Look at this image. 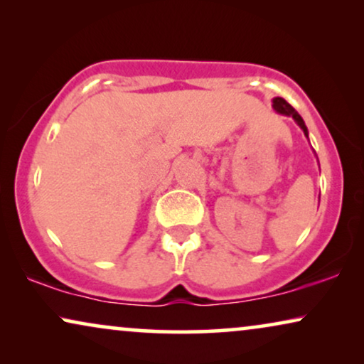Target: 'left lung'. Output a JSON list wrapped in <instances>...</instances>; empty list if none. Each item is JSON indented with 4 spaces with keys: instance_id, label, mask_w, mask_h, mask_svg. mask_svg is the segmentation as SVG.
<instances>
[{
    "instance_id": "1",
    "label": "left lung",
    "mask_w": 364,
    "mask_h": 364,
    "mask_svg": "<svg viewBox=\"0 0 364 364\" xmlns=\"http://www.w3.org/2000/svg\"><path fill=\"white\" fill-rule=\"evenodd\" d=\"M273 109H275V111L278 112V114H283V116H288V117H293V121H295L298 126H300V129L303 131V134H305V136L308 137V129H306V126H305V121H303L301 119V116L300 114H298L295 109H293L290 104H288L285 99L283 97H275L273 99Z\"/></svg>"
}]
</instances>
